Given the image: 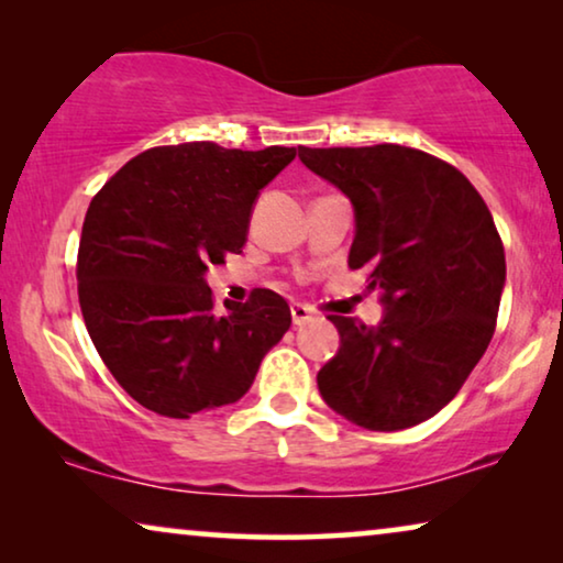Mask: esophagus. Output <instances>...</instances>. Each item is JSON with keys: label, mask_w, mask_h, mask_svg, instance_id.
<instances>
[{"label": "esophagus", "mask_w": 563, "mask_h": 563, "mask_svg": "<svg viewBox=\"0 0 563 563\" xmlns=\"http://www.w3.org/2000/svg\"><path fill=\"white\" fill-rule=\"evenodd\" d=\"M312 320V310L307 305H299V302H291V322L295 325H305V322Z\"/></svg>", "instance_id": "34e87169"}]
</instances>
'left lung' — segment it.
<instances>
[{
	"label": "left lung",
	"instance_id": "left-lung-1",
	"mask_svg": "<svg viewBox=\"0 0 563 563\" xmlns=\"http://www.w3.org/2000/svg\"><path fill=\"white\" fill-rule=\"evenodd\" d=\"M353 205L349 266L368 268L376 325L330 314L341 349L318 372L328 407L366 430L441 412L479 364L505 289V249L479 191L430 153L384 143L299 148Z\"/></svg>",
	"mask_w": 563,
	"mask_h": 563
}]
</instances>
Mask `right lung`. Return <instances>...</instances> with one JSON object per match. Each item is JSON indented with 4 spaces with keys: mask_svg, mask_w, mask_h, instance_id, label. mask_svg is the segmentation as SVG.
I'll return each mask as SVG.
<instances>
[{
    "mask_svg": "<svg viewBox=\"0 0 563 563\" xmlns=\"http://www.w3.org/2000/svg\"><path fill=\"white\" fill-rule=\"evenodd\" d=\"M297 148L164 145L128 161L81 228L79 305L89 338L135 402L164 418L233 405L291 325L287 299L256 289L218 314L210 264L241 253L261 189Z\"/></svg>",
    "mask_w": 563,
    "mask_h": 563,
    "instance_id": "1",
    "label": "right lung"
}]
</instances>
